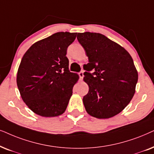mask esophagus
Masks as SVG:
<instances>
[{"label": "esophagus", "mask_w": 154, "mask_h": 154, "mask_svg": "<svg viewBox=\"0 0 154 154\" xmlns=\"http://www.w3.org/2000/svg\"><path fill=\"white\" fill-rule=\"evenodd\" d=\"M79 79H80V80H82L84 77V72L81 71L79 73Z\"/></svg>", "instance_id": "34e87169"}]
</instances>
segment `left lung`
Instances as JSON below:
<instances>
[{
	"mask_svg": "<svg viewBox=\"0 0 154 154\" xmlns=\"http://www.w3.org/2000/svg\"><path fill=\"white\" fill-rule=\"evenodd\" d=\"M77 40L89 59L84 80L89 92L83 97L90 116L113 117L128 105L135 93L138 73L132 57L123 47L99 33H78ZM94 69L91 73L90 71Z\"/></svg>",
	"mask_w": 154,
	"mask_h": 154,
	"instance_id": "obj_1",
	"label": "left lung"
}]
</instances>
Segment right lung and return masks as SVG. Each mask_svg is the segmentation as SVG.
Returning <instances> with one entry per match:
<instances>
[{
  "label": "right lung",
  "instance_id": "1",
  "mask_svg": "<svg viewBox=\"0 0 154 154\" xmlns=\"http://www.w3.org/2000/svg\"><path fill=\"white\" fill-rule=\"evenodd\" d=\"M77 33L57 32L34 44L22 57L17 85L26 105L43 117H56L66 110L77 74L69 70L67 49Z\"/></svg>",
  "mask_w": 154,
  "mask_h": 154
}]
</instances>
